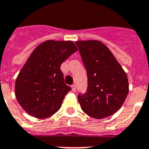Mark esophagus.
Returning a JSON list of instances; mask_svg holds the SVG:
<instances>
[{
    "mask_svg": "<svg viewBox=\"0 0 149 149\" xmlns=\"http://www.w3.org/2000/svg\"><path fill=\"white\" fill-rule=\"evenodd\" d=\"M71 88H72V91H76V85H73L72 86H71Z\"/></svg>",
    "mask_w": 149,
    "mask_h": 149,
    "instance_id": "1",
    "label": "esophagus"
}]
</instances>
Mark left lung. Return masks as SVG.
I'll list each match as a JSON object with an SVG mask.
<instances>
[{"label":"left lung","mask_w":149,"mask_h":149,"mask_svg":"<svg viewBox=\"0 0 149 149\" xmlns=\"http://www.w3.org/2000/svg\"><path fill=\"white\" fill-rule=\"evenodd\" d=\"M87 70V92L78 100L88 116L102 119L116 113L129 92L125 71L112 52L99 40L76 41Z\"/></svg>","instance_id":"1"}]
</instances>
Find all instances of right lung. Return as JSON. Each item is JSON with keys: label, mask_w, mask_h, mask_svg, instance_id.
<instances>
[{"label": "right lung", "mask_w": 149, "mask_h": 149, "mask_svg": "<svg viewBox=\"0 0 149 149\" xmlns=\"http://www.w3.org/2000/svg\"><path fill=\"white\" fill-rule=\"evenodd\" d=\"M78 50L71 40H46L34 49L15 83L17 101L27 113L46 118L61 108L71 90L64 81L61 64Z\"/></svg>", "instance_id": "right-lung-1"}]
</instances>
